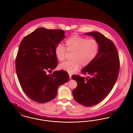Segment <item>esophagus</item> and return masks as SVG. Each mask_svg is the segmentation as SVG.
Segmentation results:
<instances>
[{
    "instance_id": "obj_1",
    "label": "esophagus",
    "mask_w": 133,
    "mask_h": 133,
    "mask_svg": "<svg viewBox=\"0 0 133 133\" xmlns=\"http://www.w3.org/2000/svg\"><path fill=\"white\" fill-rule=\"evenodd\" d=\"M71 74H69V76H70V79H71Z\"/></svg>"
}]
</instances>
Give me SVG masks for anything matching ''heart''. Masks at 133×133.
<instances>
[{
  "label": "heart",
  "mask_w": 133,
  "mask_h": 133,
  "mask_svg": "<svg viewBox=\"0 0 133 133\" xmlns=\"http://www.w3.org/2000/svg\"><path fill=\"white\" fill-rule=\"evenodd\" d=\"M65 49L61 44L56 45L55 53L59 62L65 59L67 51L72 52L70 61L61 63L58 68L60 70L70 74L76 72L81 66L85 67L91 64L98 55L99 43L95 39H87L85 37L75 35L65 41ZM67 51H66L65 49Z\"/></svg>",
  "instance_id": "heart-1"
}]
</instances>
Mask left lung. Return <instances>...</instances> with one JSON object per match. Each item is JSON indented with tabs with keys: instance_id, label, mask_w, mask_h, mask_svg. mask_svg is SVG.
<instances>
[{
	"instance_id": "left-lung-1",
	"label": "left lung",
	"mask_w": 133,
	"mask_h": 133,
	"mask_svg": "<svg viewBox=\"0 0 133 133\" xmlns=\"http://www.w3.org/2000/svg\"><path fill=\"white\" fill-rule=\"evenodd\" d=\"M85 34L93 36L98 41L99 50L94 61L81 71L89 76L71 77L77 84L72 94L77 103L91 107L101 103L112 91L118 77L119 59L118 50L112 41L97 31Z\"/></svg>"
}]
</instances>
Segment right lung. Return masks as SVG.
<instances>
[{
  "label": "right lung",
  "mask_w": 133,
  "mask_h": 133,
  "mask_svg": "<svg viewBox=\"0 0 133 133\" xmlns=\"http://www.w3.org/2000/svg\"><path fill=\"white\" fill-rule=\"evenodd\" d=\"M61 29H36L23 38L15 61L17 76L21 88L28 98L38 103H45L56 97L58 87L70 78L68 72L55 70L57 59L55 49L65 38Z\"/></svg>",
  "instance_id": "1"
}]
</instances>
